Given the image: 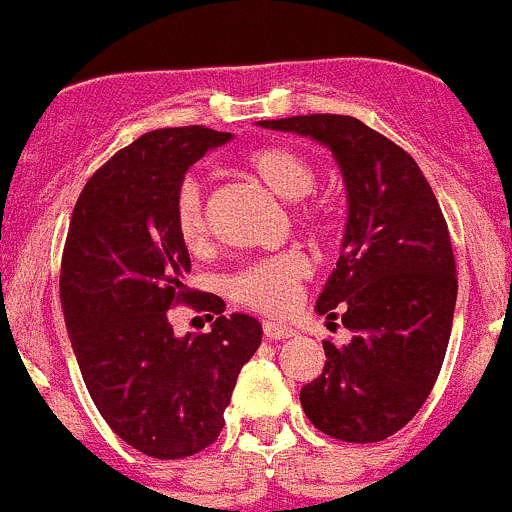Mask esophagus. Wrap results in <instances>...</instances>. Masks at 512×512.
I'll return each mask as SVG.
<instances>
[{
  "instance_id": "1",
  "label": "esophagus",
  "mask_w": 512,
  "mask_h": 512,
  "mask_svg": "<svg viewBox=\"0 0 512 512\" xmlns=\"http://www.w3.org/2000/svg\"><path fill=\"white\" fill-rule=\"evenodd\" d=\"M264 334L269 339H289L296 337V329H291L289 324H281V321H264Z\"/></svg>"
}]
</instances>
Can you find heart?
Masks as SVG:
<instances>
[{"label":"heart","instance_id":"1","mask_svg":"<svg viewBox=\"0 0 512 512\" xmlns=\"http://www.w3.org/2000/svg\"><path fill=\"white\" fill-rule=\"evenodd\" d=\"M246 168L271 193L286 198V201H294V218L301 226H319L321 206L309 198L316 186V168L304 153L286 148V145H266V148L248 153ZM173 213L180 241L193 251L206 246V198L193 178L180 183ZM309 274L311 266L304 253L289 248V251L271 253V256H261V259L243 264L241 269L228 276L226 289L238 304L251 306L264 314H286L299 301L301 284L309 279Z\"/></svg>","mask_w":512,"mask_h":512}]
</instances>
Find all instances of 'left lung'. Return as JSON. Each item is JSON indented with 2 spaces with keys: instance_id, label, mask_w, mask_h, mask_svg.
I'll return each mask as SVG.
<instances>
[{
  "instance_id": "1",
  "label": "left lung",
  "mask_w": 512,
  "mask_h": 512,
  "mask_svg": "<svg viewBox=\"0 0 512 512\" xmlns=\"http://www.w3.org/2000/svg\"><path fill=\"white\" fill-rule=\"evenodd\" d=\"M259 125L326 145L347 186L342 256L316 311L339 316L354 337L324 342V372L301 387V407L329 437L387 440L425 405L450 342L457 276L440 203L415 158L362 120L294 115Z\"/></svg>"
}]
</instances>
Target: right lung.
<instances>
[{
	"label": "right lung",
	"mask_w": 512,
	"mask_h": 512,
	"mask_svg": "<svg viewBox=\"0 0 512 512\" xmlns=\"http://www.w3.org/2000/svg\"><path fill=\"white\" fill-rule=\"evenodd\" d=\"M231 138L201 125L140 135L87 180L62 253V311L87 392L115 435L158 460L216 442L264 334L259 319L223 316V299H193L183 284L191 256L175 228V193L196 160ZM175 303L216 313L212 332L175 338Z\"/></svg>",
	"instance_id": "add662e5"
}]
</instances>
